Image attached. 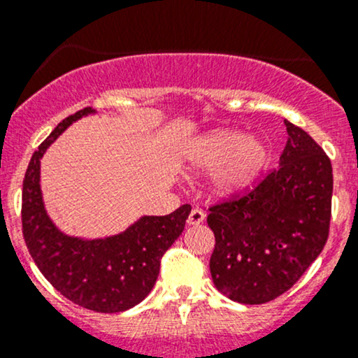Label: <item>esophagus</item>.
Listing matches in <instances>:
<instances>
[{
  "label": "esophagus",
  "mask_w": 358,
  "mask_h": 358,
  "mask_svg": "<svg viewBox=\"0 0 358 358\" xmlns=\"http://www.w3.org/2000/svg\"><path fill=\"white\" fill-rule=\"evenodd\" d=\"M204 211H201L199 208H194L192 211H190L189 218H187V223H189V225H199V223L204 222Z\"/></svg>",
  "instance_id": "obj_1"
}]
</instances>
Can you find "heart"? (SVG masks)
Instances as JSON below:
<instances>
[{
  "mask_svg": "<svg viewBox=\"0 0 358 358\" xmlns=\"http://www.w3.org/2000/svg\"><path fill=\"white\" fill-rule=\"evenodd\" d=\"M268 145L258 136L232 128H218L187 143L183 162L190 175L215 169L209 190L216 197L239 194L255 182L268 162Z\"/></svg>",
  "mask_w": 358,
  "mask_h": 358,
  "instance_id": "obj_1",
  "label": "heart"
}]
</instances>
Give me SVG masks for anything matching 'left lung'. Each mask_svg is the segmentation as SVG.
<instances>
[{"mask_svg":"<svg viewBox=\"0 0 358 358\" xmlns=\"http://www.w3.org/2000/svg\"><path fill=\"white\" fill-rule=\"evenodd\" d=\"M273 169L241 199L209 208L213 282L227 298L262 305L291 289L329 236L333 168L319 143L286 119Z\"/></svg>","mask_w":358,"mask_h":358,"instance_id":"left-lung-1","label":"left lung"}]
</instances>
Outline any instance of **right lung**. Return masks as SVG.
I'll use <instances>...</instances> for the list:
<instances>
[{
	"label": "right lung",
	"mask_w": 358,
	"mask_h": 358,
	"mask_svg": "<svg viewBox=\"0 0 358 358\" xmlns=\"http://www.w3.org/2000/svg\"><path fill=\"white\" fill-rule=\"evenodd\" d=\"M92 107L59 122L32 154L22 187V230L32 259L60 294L93 312H124L156 284L161 258L182 236L190 204L166 216H140L122 232L100 239L69 236L50 218L41 192V157Z\"/></svg>",
	"instance_id": "1"
}]
</instances>
